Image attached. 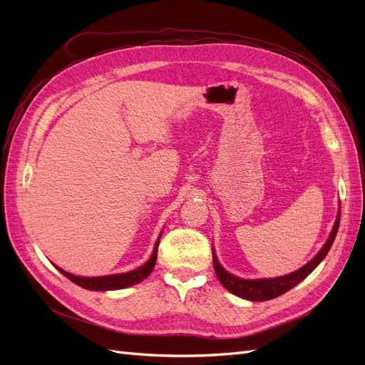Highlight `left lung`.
I'll return each mask as SVG.
<instances>
[{"instance_id": "obj_1", "label": "left lung", "mask_w": 365, "mask_h": 365, "mask_svg": "<svg viewBox=\"0 0 365 365\" xmlns=\"http://www.w3.org/2000/svg\"><path fill=\"white\" fill-rule=\"evenodd\" d=\"M339 216H341V212H338L336 222L334 225L332 233H330L322 251H319L311 262L306 263L303 268H300L295 272H291L288 275H282V277L259 279V280L239 279V277H236V275L227 272L222 267H220V263L217 262V257L213 251V267H215V272L217 275L219 282L222 283L224 288H227L231 294H235L240 298H245V300H251V302H267V300H271V298H275L284 292H288L289 289L294 288V286H297L302 280H304L307 275L311 274L318 267V264L322 263V260L327 256V252H329L330 247H332L334 240L336 237V233H338Z\"/></svg>"}]
</instances>
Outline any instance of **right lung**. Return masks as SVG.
Wrapping results in <instances>:
<instances>
[{"mask_svg": "<svg viewBox=\"0 0 365 365\" xmlns=\"http://www.w3.org/2000/svg\"><path fill=\"white\" fill-rule=\"evenodd\" d=\"M161 237V235H160ZM160 237L155 244V248H153V252L150 259L143 264V267L129 271L125 274H113V275H102V277H77V275H73L67 271H63L61 268H58L65 277L70 279L71 282H74L76 284L82 286L85 289L90 291H113V289H123L128 288V286L137 284L141 280H145L148 275L152 272L153 267H155L157 262V252H158V244H160Z\"/></svg>", "mask_w": 365, "mask_h": 365, "instance_id": "right-lung-1", "label": "right lung"}]
</instances>
